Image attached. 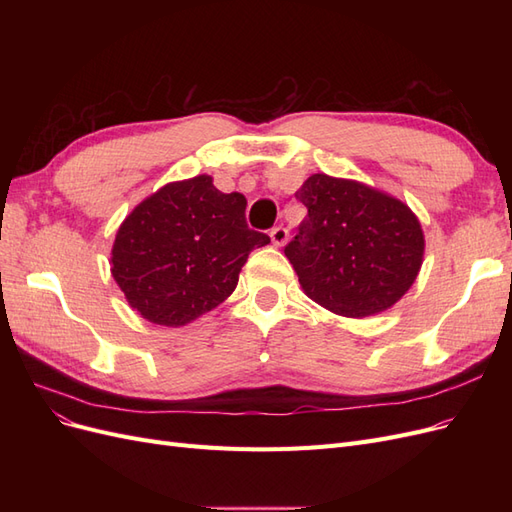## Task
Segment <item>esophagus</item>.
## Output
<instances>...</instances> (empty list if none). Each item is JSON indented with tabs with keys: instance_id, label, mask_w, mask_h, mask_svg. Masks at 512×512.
<instances>
[{
	"instance_id": "1",
	"label": "esophagus",
	"mask_w": 512,
	"mask_h": 512,
	"mask_svg": "<svg viewBox=\"0 0 512 512\" xmlns=\"http://www.w3.org/2000/svg\"><path fill=\"white\" fill-rule=\"evenodd\" d=\"M271 241H273V245H277V247H282L286 241H288V230L284 228V226H275V228H271Z\"/></svg>"
}]
</instances>
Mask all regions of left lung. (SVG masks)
<instances>
[{
  "label": "left lung",
  "mask_w": 512,
  "mask_h": 512,
  "mask_svg": "<svg viewBox=\"0 0 512 512\" xmlns=\"http://www.w3.org/2000/svg\"><path fill=\"white\" fill-rule=\"evenodd\" d=\"M294 196L307 215L284 254L309 299L335 314L361 318L404 297L425 250L410 207L329 175H312Z\"/></svg>",
  "instance_id": "obj_1"
}]
</instances>
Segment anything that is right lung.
Returning a JSON list of instances; mask_svg holds the SVG:
<instances>
[{
    "instance_id": "add662e5",
    "label": "right lung",
    "mask_w": 512,
    "mask_h": 512,
    "mask_svg": "<svg viewBox=\"0 0 512 512\" xmlns=\"http://www.w3.org/2000/svg\"><path fill=\"white\" fill-rule=\"evenodd\" d=\"M243 194L211 177L168 183L138 205L113 245V277L149 322L183 327L237 288L241 267L271 239L247 228Z\"/></svg>"
}]
</instances>
